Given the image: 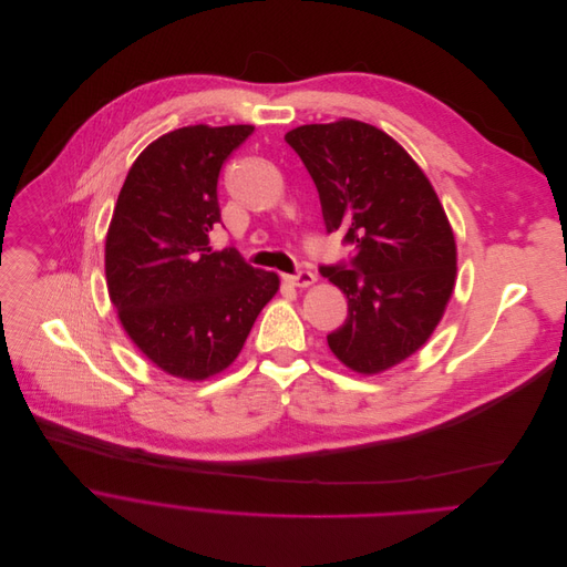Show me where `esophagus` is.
I'll return each mask as SVG.
<instances>
[{
    "label": "esophagus",
    "instance_id": "34e87169",
    "mask_svg": "<svg viewBox=\"0 0 567 567\" xmlns=\"http://www.w3.org/2000/svg\"><path fill=\"white\" fill-rule=\"evenodd\" d=\"M286 281L297 286V288H308L315 284V275L310 270H299L295 275H286Z\"/></svg>",
    "mask_w": 567,
    "mask_h": 567
}]
</instances>
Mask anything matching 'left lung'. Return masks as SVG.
<instances>
[{
	"mask_svg": "<svg viewBox=\"0 0 567 567\" xmlns=\"http://www.w3.org/2000/svg\"><path fill=\"white\" fill-rule=\"evenodd\" d=\"M319 192L326 233L355 246L319 272L349 299L328 347L358 373L413 355L437 326L456 281V241L422 169L384 132L360 121L286 134Z\"/></svg>",
	"mask_w": 567,
	"mask_h": 567,
	"instance_id": "obj_1",
	"label": "left lung"
}]
</instances>
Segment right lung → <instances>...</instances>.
I'll return each mask as SVG.
<instances>
[{"label": "right lung", "mask_w": 567, "mask_h": 567, "mask_svg": "<svg viewBox=\"0 0 567 567\" xmlns=\"http://www.w3.org/2000/svg\"><path fill=\"white\" fill-rule=\"evenodd\" d=\"M255 132L194 125L154 141L132 165L109 225L104 270L132 342L165 373L205 380L241 353L279 290L235 248L214 252L218 174Z\"/></svg>", "instance_id": "1"}]
</instances>
